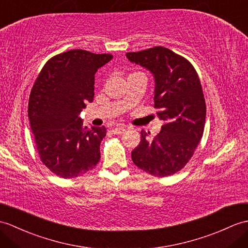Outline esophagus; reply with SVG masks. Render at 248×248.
Segmentation results:
<instances>
[{
	"instance_id": "esophagus-1",
	"label": "esophagus",
	"mask_w": 248,
	"mask_h": 248,
	"mask_svg": "<svg viewBox=\"0 0 248 248\" xmlns=\"http://www.w3.org/2000/svg\"><path fill=\"white\" fill-rule=\"evenodd\" d=\"M124 131H125V129H124V128H123V126H118V128H114V129L112 130L113 133H114V134H116V135H119V134L124 133Z\"/></svg>"
}]
</instances>
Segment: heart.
Here are the masks:
<instances>
[{"label": "heart", "mask_w": 248, "mask_h": 248, "mask_svg": "<svg viewBox=\"0 0 248 248\" xmlns=\"http://www.w3.org/2000/svg\"><path fill=\"white\" fill-rule=\"evenodd\" d=\"M136 74H140V73H135V74H132V75H136Z\"/></svg>", "instance_id": "b5f03b06"}]
</instances>
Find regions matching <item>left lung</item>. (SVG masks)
<instances>
[{
	"mask_svg": "<svg viewBox=\"0 0 248 248\" xmlns=\"http://www.w3.org/2000/svg\"><path fill=\"white\" fill-rule=\"evenodd\" d=\"M125 56L153 75L154 108L165 123L153 138L140 132L132 160L154 176L174 174L192 157L203 136L206 103L198 73L187 59L163 46Z\"/></svg>",
	"mask_w": 248,
	"mask_h": 248,
	"instance_id": "obj_1",
	"label": "left lung"
}]
</instances>
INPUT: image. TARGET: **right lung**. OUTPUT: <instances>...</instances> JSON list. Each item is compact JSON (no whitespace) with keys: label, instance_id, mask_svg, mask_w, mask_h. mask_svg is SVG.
<instances>
[{"label":"right lung","instance_id":"right-lung-1","mask_svg":"<svg viewBox=\"0 0 248 248\" xmlns=\"http://www.w3.org/2000/svg\"><path fill=\"white\" fill-rule=\"evenodd\" d=\"M110 54L72 49L45 63L28 102V118L39 156L63 178L92 170L100 159L105 126L83 125L80 113L94 99L96 72L111 61Z\"/></svg>","mask_w":248,"mask_h":248}]
</instances>
